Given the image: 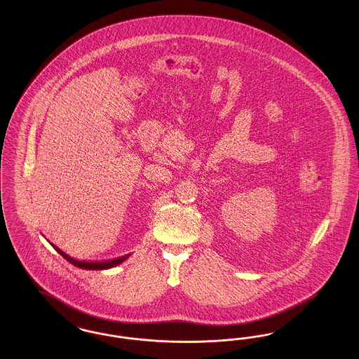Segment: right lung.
Returning <instances> with one entry per match:
<instances>
[{"label": "right lung", "instance_id": "obj_1", "mask_svg": "<svg viewBox=\"0 0 359 359\" xmlns=\"http://www.w3.org/2000/svg\"><path fill=\"white\" fill-rule=\"evenodd\" d=\"M52 246H53V249H55L59 255H62V257H65V258L69 261V264H72V265H75V266H78V268H81V269H87V271H103V269L114 268V266L120 265L121 262H123L128 257L130 256V255H129V256L120 257V258H116V259H111V261H103V262H86V261L74 259L72 257L67 256L65 252H62V250H60L59 248H56L55 245H52Z\"/></svg>", "mask_w": 359, "mask_h": 359}]
</instances>
